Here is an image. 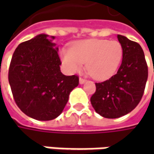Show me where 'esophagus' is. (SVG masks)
<instances>
[{"label":"esophagus","instance_id":"34e87169","mask_svg":"<svg viewBox=\"0 0 154 154\" xmlns=\"http://www.w3.org/2000/svg\"><path fill=\"white\" fill-rule=\"evenodd\" d=\"M87 82V80L86 79H84V78H82V77H80L79 78V83L80 84H84L85 82Z\"/></svg>","mask_w":154,"mask_h":154}]
</instances>
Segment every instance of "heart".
I'll return each instance as SVG.
<instances>
[{
    "label": "heart",
    "mask_w": 154,
    "mask_h": 154,
    "mask_svg": "<svg viewBox=\"0 0 154 154\" xmlns=\"http://www.w3.org/2000/svg\"><path fill=\"white\" fill-rule=\"evenodd\" d=\"M124 50L118 41L90 39L75 42L70 50L62 49L61 60L70 72H77L87 63V71L96 80H106L118 70Z\"/></svg>",
    "instance_id": "1"
}]
</instances>
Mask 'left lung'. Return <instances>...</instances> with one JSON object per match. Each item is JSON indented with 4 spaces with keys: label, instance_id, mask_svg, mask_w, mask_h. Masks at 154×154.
Returning a JSON list of instances; mask_svg holds the SVG:
<instances>
[{
    "label": "left lung",
    "instance_id": "8db88e82",
    "mask_svg": "<svg viewBox=\"0 0 154 154\" xmlns=\"http://www.w3.org/2000/svg\"><path fill=\"white\" fill-rule=\"evenodd\" d=\"M124 50L122 63L116 75L96 83L91 97L94 110L100 116L116 119L135 108L143 97L148 79V66L142 48L138 43L118 35Z\"/></svg>",
    "mask_w": 154,
    "mask_h": 154
}]
</instances>
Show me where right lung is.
Instances as JSON below:
<instances>
[{
    "mask_svg": "<svg viewBox=\"0 0 154 154\" xmlns=\"http://www.w3.org/2000/svg\"><path fill=\"white\" fill-rule=\"evenodd\" d=\"M55 37L41 34L18 45L9 69V83L22 112L37 120L60 116L71 91L79 83L76 75L61 72Z\"/></svg>",
    "mask_w": 154,
    "mask_h": 154,
    "instance_id": "right-lung-1",
    "label": "right lung"
}]
</instances>
